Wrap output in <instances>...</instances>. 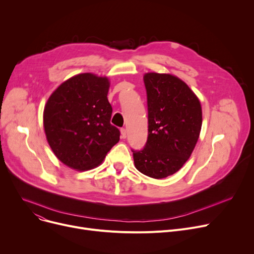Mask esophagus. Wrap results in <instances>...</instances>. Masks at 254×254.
<instances>
[{
    "label": "esophagus",
    "mask_w": 254,
    "mask_h": 254,
    "mask_svg": "<svg viewBox=\"0 0 254 254\" xmlns=\"http://www.w3.org/2000/svg\"><path fill=\"white\" fill-rule=\"evenodd\" d=\"M120 134H122V139H126L127 138V129L126 128L120 129Z\"/></svg>",
    "instance_id": "esophagus-1"
}]
</instances>
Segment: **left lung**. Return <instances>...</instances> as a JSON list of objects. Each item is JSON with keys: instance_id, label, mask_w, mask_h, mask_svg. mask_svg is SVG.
<instances>
[{"instance_id": "left-lung-1", "label": "left lung", "mask_w": 254, "mask_h": 254, "mask_svg": "<svg viewBox=\"0 0 254 254\" xmlns=\"http://www.w3.org/2000/svg\"><path fill=\"white\" fill-rule=\"evenodd\" d=\"M147 93L148 137L134 150L135 167L142 174L166 178L190 158L202 127V107L185 82L170 74L144 75Z\"/></svg>"}]
</instances>
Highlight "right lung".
Masks as SVG:
<instances>
[{
	"label": "right lung",
	"instance_id": "1",
	"mask_svg": "<svg viewBox=\"0 0 254 254\" xmlns=\"http://www.w3.org/2000/svg\"><path fill=\"white\" fill-rule=\"evenodd\" d=\"M109 86L108 78L83 73L66 80L49 97L44 130L53 153L65 166L78 171L95 168L119 141V129L110 124Z\"/></svg>",
	"mask_w": 254,
	"mask_h": 254
}]
</instances>
